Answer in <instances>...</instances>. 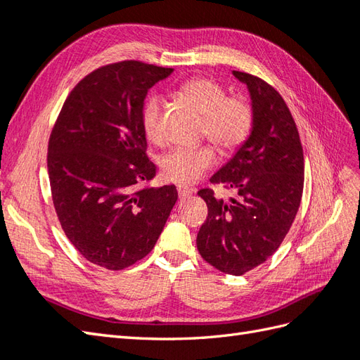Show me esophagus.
<instances>
[{"instance_id": "34e87169", "label": "esophagus", "mask_w": 360, "mask_h": 360, "mask_svg": "<svg viewBox=\"0 0 360 360\" xmlns=\"http://www.w3.org/2000/svg\"><path fill=\"white\" fill-rule=\"evenodd\" d=\"M191 193H193V190L188 188V187H184V186H178V195L181 199H186L188 196H191Z\"/></svg>"}]
</instances>
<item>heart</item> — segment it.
<instances>
[{"label": "heart", "mask_w": 360, "mask_h": 360, "mask_svg": "<svg viewBox=\"0 0 360 360\" xmlns=\"http://www.w3.org/2000/svg\"><path fill=\"white\" fill-rule=\"evenodd\" d=\"M179 95L202 115L200 135L207 136L222 152H235L248 139L255 115L252 104L244 96H227L225 89L208 78H191L179 87ZM164 103L152 98L142 112V127L147 138L162 146L165 135L161 127ZM216 164L212 146L174 148L161 161L162 176L182 186L196 182Z\"/></svg>", "instance_id": "b5f03b06"}]
</instances>
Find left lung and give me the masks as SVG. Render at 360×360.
<instances>
[{"mask_svg": "<svg viewBox=\"0 0 360 360\" xmlns=\"http://www.w3.org/2000/svg\"><path fill=\"white\" fill-rule=\"evenodd\" d=\"M250 91L255 122L248 139L212 176L238 199L198 195L208 207L196 239L200 256L222 273L240 276L264 264L282 244L304 190V152L297 127L282 96L250 73L233 70Z\"/></svg>", "mask_w": 360, "mask_h": 360, "instance_id": "8db88e82", "label": "left lung"}]
</instances>
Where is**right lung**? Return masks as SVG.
Instances as JSON below:
<instances>
[{"mask_svg":"<svg viewBox=\"0 0 360 360\" xmlns=\"http://www.w3.org/2000/svg\"><path fill=\"white\" fill-rule=\"evenodd\" d=\"M172 72L139 61L99 67L67 96L49 139L58 219L73 247L107 270L152 252L178 200L174 186L136 190L156 173L146 153L144 99Z\"/></svg>","mask_w":360,"mask_h":360,"instance_id":"1","label":"right lung"}]
</instances>
